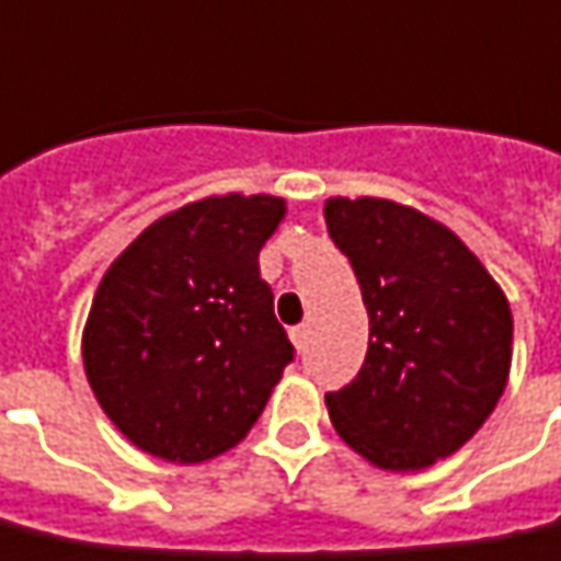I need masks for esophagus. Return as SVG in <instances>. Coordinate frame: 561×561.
<instances>
[{
	"label": "esophagus",
	"mask_w": 561,
	"mask_h": 561,
	"mask_svg": "<svg viewBox=\"0 0 561 561\" xmlns=\"http://www.w3.org/2000/svg\"><path fill=\"white\" fill-rule=\"evenodd\" d=\"M307 336H309L307 324H297V328H291V343L297 346V352H304V348H307Z\"/></svg>",
	"instance_id": "esophagus-1"
}]
</instances>
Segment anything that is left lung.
<instances>
[{
	"mask_svg": "<svg viewBox=\"0 0 561 561\" xmlns=\"http://www.w3.org/2000/svg\"><path fill=\"white\" fill-rule=\"evenodd\" d=\"M362 285L370 343L324 403L336 434L386 471H422L468 444L511 374L507 297L453 230L391 199L324 203Z\"/></svg>",
	"mask_w": 561,
	"mask_h": 561,
	"instance_id": "left-lung-1",
	"label": "left lung"
}]
</instances>
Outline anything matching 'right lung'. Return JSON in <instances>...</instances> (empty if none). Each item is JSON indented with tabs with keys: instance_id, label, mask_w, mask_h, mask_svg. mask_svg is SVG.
Segmentation results:
<instances>
[{
	"instance_id": "1",
	"label": "right lung",
	"mask_w": 561,
	"mask_h": 561,
	"mask_svg": "<svg viewBox=\"0 0 561 561\" xmlns=\"http://www.w3.org/2000/svg\"><path fill=\"white\" fill-rule=\"evenodd\" d=\"M282 215L267 194L199 199L142 230L100 282L84 370L145 453L179 465L227 453L294 362L257 264Z\"/></svg>"
}]
</instances>
